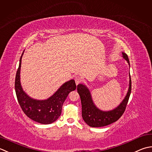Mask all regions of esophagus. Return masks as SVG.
<instances>
[{"label":"esophagus","instance_id":"esophagus-1","mask_svg":"<svg viewBox=\"0 0 152 152\" xmlns=\"http://www.w3.org/2000/svg\"><path fill=\"white\" fill-rule=\"evenodd\" d=\"M75 82H76V85H78V84H79L80 82H82V78L81 77H80V76H76L75 77Z\"/></svg>","mask_w":152,"mask_h":152}]
</instances>
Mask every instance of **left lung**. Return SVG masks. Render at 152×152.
<instances>
[{
  "instance_id": "left-lung-1",
  "label": "left lung",
  "mask_w": 152,
  "mask_h": 152,
  "mask_svg": "<svg viewBox=\"0 0 152 152\" xmlns=\"http://www.w3.org/2000/svg\"><path fill=\"white\" fill-rule=\"evenodd\" d=\"M123 53V57L130 65L128 55L125 53ZM129 77V88L126 96L117 107L109 111H103L98 109L92 100L90 91H89L88 88L82 84L78 85L77 91L81 99L82 115L83 119L86 124L91 127H102L109 125L119 119L125 111L131 93L132 82L130 74Z\"/></svg>"
}]
</instances>
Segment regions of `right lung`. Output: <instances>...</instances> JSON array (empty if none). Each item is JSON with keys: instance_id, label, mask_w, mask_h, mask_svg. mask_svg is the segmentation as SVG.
Masks as SVG:
<instances>
[{"instance_id": "1", "label": "right lung", "mask_w": 152, "mask_h": 152, "mask_svg": "<svg viewBox=\"0 0 152 152\" xmlns=\"http://www.w3.org/2000/svg\"><path fill=\"white\" fill-rule=\"evenodd\" d=\"M23 52L20 59L19 67L15 79V91L18 101L23 113L31 120L41 124H50L57 120L61 116L62 105L68 95L70 91L76 90L75 81L71 80L65 82L47 99H32L25 93L20 84V68Z\"/></svg>"}]
</instances>
